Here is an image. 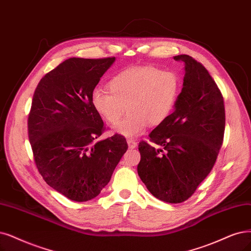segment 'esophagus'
Segmentation results:
<instances>
[{"mask_svg": "<svg viewBox=\"0 0 251 251\" xmlns=\"http://www.w3.org/2000/svg\"><path fill=\"white\" fill-rule=\"evenodd\" d=\"M127 144L130 149H134V148L137 146V143L134 140H132V138H127Z\"/></svg>", "mask_w": 251, "mask_h": 251, "instance_id": "obj_1", "label": "esophagus"}]
</instances>
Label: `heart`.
<instances>
[{
    "label": "heart",
    "instance_id": "1",
    "mask_svg": "<svg viewBox=\"0 0 251 251\" xmlns=\"http://www.w3.org/2000/svg\"><path fill=\"white\" fill-rule=\"evenodd\" d=\"M109 92L97 88L92 93V104L106 123L117 124L114 132L135 137L145 132L149 123L162 124L168 119L180 95L181 81L173 71L153 66L124 69L108 82Z\"/></svg>",
    "mask_w": 251,
    "mask_h": 251
}]
</instances>
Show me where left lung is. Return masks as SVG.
I'll use <instances>...</instances> for the list:
<instances>
[{
    "mask_svg": "<svg viewBox=\"0 0 251 251\" xmlns=\"http://www.w3.org/2000/svg\"><path fill=\"white\" fill-rule=\"evenodd\" d=\"M185 64V76L174 113L138 145L137 173L155 198L187 201L214 166L224 143L225 101L203 65L190 55H175Z\"/></svg>",
    "mask_w": 251,
    "mask_h": 251,
    "instance_id": "left-lung-1",
    "label": "left lung"
}]
</instances>
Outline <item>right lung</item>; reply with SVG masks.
I'll return each instance as SVG.
<instances>
[{
  "mask_svg": "<svg viewBox=\"0 0 251 251\" xmlns=\"http://www.w3.org/2000/svg\"><path fill=\"white\" fill-rule=\"evenodd\" d=\"M115 60L70 58L46 73L34 92L27 134L35 164L43 180L71 201L96 198L128 149L118 133L96 142L105 127L92 93Z\"/></svg>",
  "mask_w": 251,
  "mask_h": 251,
  "instance_id": "obj_1",
  "label": "right lung"
}]
</instances>
